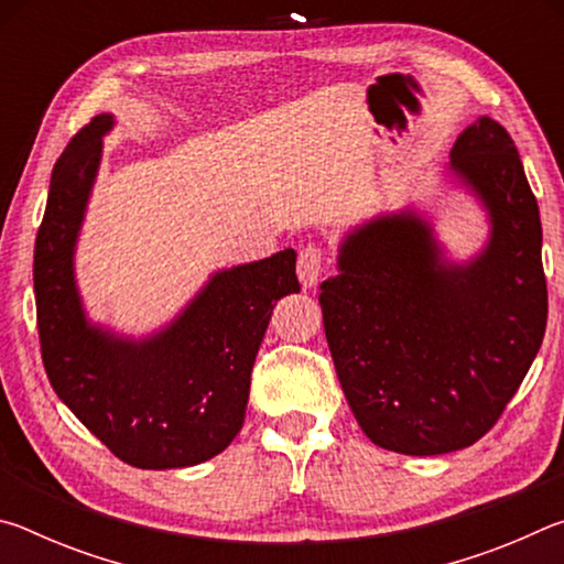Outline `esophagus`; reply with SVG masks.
I'll use <instances>...</instances> for the list:
<instances>
[{
	"instance_id": "1",
	"label": "esophagus",
	"mask_w": 564,
	"mask_h": 564,
	"mask_svg": "<svg viewBox=\"0 0 564 564\" xmlns=\"http://www.w3.org/2000/svg\"><path fill=\"white\" fill-rule=\"evenodd\" d=\"M323 271V253L318 246H305L299 253V281L303 289H316Z\"/></svg>"
}]
</instances>
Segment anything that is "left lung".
<instances>
[{"label":"left lung","mask_w":564,"mask_h":564,"mask_svg":"<svg viewBox=\"0 0 564 564\" xmlns=\"http://www.w3.org/2000/svg\"><path fill=\"white\" fill-rule=\"evenodd\" d=\"M445 174L485 214L482 248L455 259L417 204L380 212L343 234L338 273L318 295L352 415L376 445L403 455L480 441L547 326L540 208L510 133L477 117Z\"/></svg>","instance_id":"1"}]
</instances>
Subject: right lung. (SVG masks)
<instances>
[{"label":"right lung","mask_w":564,"mask_h":564,"mask_svg":"<svg viewBox=\"0 0 564 564\" xmlns=\"http://www.w3.org/2000/svg\"><path fill=\"white\" fill-rule=\"evenodd\" d=\"M113 127V113L94 117L52 171L34 246L44 368L62 403L119 460L141 470L198 465L241 431L273 305L301 291L295 251L214 271L174 318L139 338L91 321L76 243Z\"/></svg>","instance_id":"1"}]
</instances>
